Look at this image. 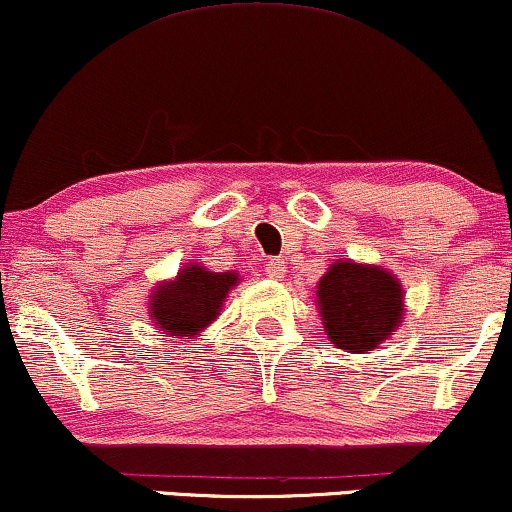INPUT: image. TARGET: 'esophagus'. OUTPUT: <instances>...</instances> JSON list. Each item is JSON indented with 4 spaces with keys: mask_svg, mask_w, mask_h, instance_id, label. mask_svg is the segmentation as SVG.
I'll return each instance as SVG.
<instances>
[{
    "mask_svg": "<svg viewBox=\"0 0 512 512\" xmlns=\"http://www.w3.org/2000/svg\"><path fill=\"white\" fill-rule=\"evenodd\" d=\"M268 275L270 278H285V261H282V258H270Z\"/></svg>",
    "mask_w": 512,
    "mask_h": 512,
    "instance_id": "1",
    "label": "esophagus"
}]
</instances>
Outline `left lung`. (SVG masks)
<instances>
[{
    "mask_svg": "<svg viewBox=\"0 0 512 512\" xmlns=\"http://www.w3.org/2000/svg\"><path fill=\"white\" fill-rule=\"evenodd\" d=\"M316 304L330 342L354 354L376 350L405 316L402 285L393 273L342 258L318 280Z\"/></svg>",
    "mask_w": 512,
    "mask_h": 512,
    "instance_id": "1",
    "label": "left lung"
}]
</instances>
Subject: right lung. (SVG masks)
Instances as JSON below:
<instances>
[{
  "label": "right lung",
  "mask_w": 512,
  "mask_h": 512,
  "mask_svg": "<svg viewBox=\"0 0 512 512\" xmlns=\"http://www.w3.org/2000/svg\"><path fill=\"white\" fill-rule=\"evenodd\" d=\"M239 282L237 273L213 270L189 263L177 278L162 282L150 294V316L167 335L189 340L220 316V306Z\"/></svg>",
  "instance_id": "add662e5"
}]
</instances>
